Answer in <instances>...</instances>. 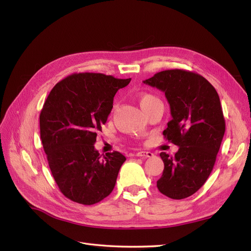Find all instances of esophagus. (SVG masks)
<instances>
[{
    "mask_svg": "<svg viewBox=\"0 0 251 251\" xmlns=\"http://www.w3.org/2000/svg\"><path fill=\"white\" fill-rule=\"evenodd\" d=\"M136 155L140 156V157H152L153 153L150 151H139L136 153Z\"/></svg>",
    "mask_w": 251,
    "mask_h": 251,
    "instance_id": "1",
    "label": "esophagus"
}]
</instances>
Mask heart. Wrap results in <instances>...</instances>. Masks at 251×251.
Instances as JSON below:
<instances>
[{
	"mask_svg": "<svg viewBox=\"0 0 251 251\" xmlns=\"http://www.w3.org/2000/svg\"><path fill=\"white\" fill-rule=\"evenodd\" d=\"M159 102V99L152 95V94H149V93H141L139 95V103L141 105L142 109L147 110L150 106H152L153 104Z\"/></svg>",
	"mask_w": 251,
	"mask_h": 251,
	"instance_id": "1",
	"label": "heart"
}]
</instances>
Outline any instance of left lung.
Listing matches in <instances>:
<instances>
[{
    "label": "left lung",
    "mask_w": 251,
    "mask_h": 251,
    "mask_svg": "<svg viewBox=\"0 0 251 251\" xmlns=\"http://www.w3.org/2000/svg\"><path fill=\"white\" fill-rule=\"evenodd\" d=\"M143 82L165 93L172 119L163 134L179 146L174 156L160 152L165 168L156 186L169 198L185 199L206 182L226 132L218 94L203 76L180 69L158 72Z\"/></svg>",
    "instance_id": "8db88e82"
}]
</instances>
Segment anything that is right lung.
I'll list each match as a JSON object with an SVG mask.
<instances>
[{"label": "right lung", "instance_id": "right-lung-1", "mask_svg": "<svg viewBox=\"0 0 251 251\" xmlns=\"http://www.w3.org/2000/svg\"><path fill=\"white\" fill-rule=\"evenodd\" d=\"M131 78L75 73L49 93L40 113V136L50 171L62 194L73 202L93 205L112 193L126 156H101L97 134L113 107V98Z\"/></svg>", "mask_w": 251, "mask_h": 251}]
</instances>
